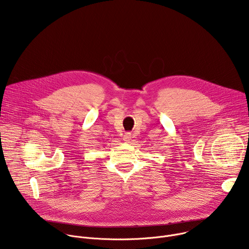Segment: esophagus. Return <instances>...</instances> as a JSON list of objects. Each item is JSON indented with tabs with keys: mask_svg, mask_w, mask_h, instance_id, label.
Listing matches in <instances>:
<instances>
[{
	"mask_svg": "<svg viewBox=\"0 0 249 249\" xmlns=\"http://www.w3.org/2000/svg\"><path fill=\"white\" fill-rule=\"evenodd\" d=\"M132 139V135L130 133H126L124 136H123V141H125L126 143H128L129 141H131Z\"/></svg>",
	"mask_w": 249,
	"mask_h": 249,
	"instance_id": "obj_1",
	"label": "esophagus"
}]
</instances>
